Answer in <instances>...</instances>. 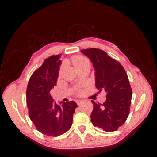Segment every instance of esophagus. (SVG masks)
<instances>
[{"label": "esophagus", "mask_w": 157, "mask_h": 157, "mask_svg": "<svg viewBox=\"0 0 157 157\" xmlns=\"http://www.w3.org/2000/svg\"><path fill=\"white\" fill-rule=\"evenodd\" d=\"M76 104H77L78 106L81 104L82 103V100H77L76 101Z\"/></svg>", "instance_id": "34e87169"}]
</instances>
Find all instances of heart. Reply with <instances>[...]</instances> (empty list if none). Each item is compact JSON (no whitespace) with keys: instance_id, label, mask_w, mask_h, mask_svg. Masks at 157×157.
Segmentation results:
<instances>
[{"instance_id":"1","label":"heart","mask_w":157,"mask_h":157,"mask_svg":"<svg viewBox=\"0 0 157 157\" xmlns=\"http://www.w3.org/2000/svg\"><path fill=\"white\" fill-rule=\"evenodd\" d=\"M72 63L74 64L76 68L78 70L82 68H83L85 66H90V63L87 58H85L83 56L78 55V56H75V57H72ZM61 70L59 72V74H61ZM82 91L81 90H78L76 91V93L78 94H81Z\"/></svg>"}]
</instances>
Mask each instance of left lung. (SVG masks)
I'll return each mask as SVG.
<instances>
[{
  "mask_svg": "<svg viewBox=\"0 0 157 157\" xmlns=\"http://www.w3.org/2000/svg\"><path fill=\"white\" fill-rule=\"evenodd\" d=\"M92 62L96 70V87L106 93L103 104L91 100L94 109L90 115L93 125L106 132L117 131L128 117L132 88L123 66L101 49L81 50Z\"/></svg>",
  "mask_w": 157,
  "mask_h": 157,
  "instance_id": "8db88e82",
  "label": "left lung"
}]
</instances>
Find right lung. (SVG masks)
Listing matches in <instances>:
<instances>
[{"mask_svg":"<svg viewBox=\"0 0 157 157\" xmlns=\"http://www.w3.org/2000/svg\"><path fill=\"white\" fill-rule=\"evenodd\" d=\"M61 57L59 54L46 58L32 74L26 88L29 117L38 131L50 137H57L68 131L77 107L74 101L58 105L50 94L57 85Z\"/></svg>","mask_w":157,"mask_h":157,"instance_id":"obj_1","label":"right lung"}]
</instances>
